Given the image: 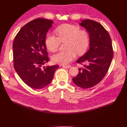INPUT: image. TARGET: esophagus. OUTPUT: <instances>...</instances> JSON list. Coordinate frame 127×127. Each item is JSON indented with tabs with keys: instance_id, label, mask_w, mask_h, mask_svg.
I'll return each instance as SVG.
<instances>
[{
	"instance_id": "1",
	"label": "esophagus",
	"mask_w": 127,
	"mask_h": 127,
	"mask_svg": "<svg viewBox=\"0 0 127 127\" xmlns=\"http://www.w3.org/2000/svg\"><path fill=\"white\" fill-rule=\"evenodd\" d=\"M63 67L66 68H70L71 67V66L70 65H64Z\"/></svg>"
}]
</instances>
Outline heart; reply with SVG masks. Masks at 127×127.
Listing matches in <instances>:
<instances>
[{
	"label": "heart",
	"instance_id": "1",
	"mask_svg": "<svg viewBox=\"0 0 127 127\" xmlns=\"http://www.w3.org/2000/svg\"><path fill=\"white\" fill-rule=\"evenodd\" d=\"M57 36L48 34L45 37V43L49 50L56 51L59 48L60 41H67L66 49L68 50L61 51L53 55V63L60 64L69 63L76 57V53L83 55L90 44V36L85 30H79L76 25L64 24L59 26L56 30Z\"/></svg>",
	"mask_w": 127,
	"mask_h": 127
}]
</instances>
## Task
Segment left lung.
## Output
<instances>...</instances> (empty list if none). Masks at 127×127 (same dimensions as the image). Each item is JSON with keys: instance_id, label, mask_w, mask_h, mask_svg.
Here are the masks:
<instances>
[{"instance_id": "8db88e82", "label": "left lung", "mask_w": 127, "mask_h": 127, "mask_svg": "<svg viewBox=\"0 0 127 127\" xmlns=\"http://www.w3.org/2000/svg\"><path fill=\"white\" fill-rule=\"evenodd\" d=\"M80 25L85 28L90 35V49L77 63L84 65L72 78L77 86L84 89L97 85L104 77L113 57L112 41L109 33L99 23L85 20Z\"/></svg>"}]
</instances>
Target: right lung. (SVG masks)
<instances>
[{"label": "right lung", "instance_id": "obj_1", "mask_svg": "<svg viewBox=\"0 0 127 127\" xmlns=\"http://www.w3.org/2000/svg\"><path fill=\"white\" fill-rule=\"evenodd\" d=\"M53 23L47 19H35L21 29L13 42L15 70L23 81L34 89L48 85L59 67L52 65L41 68L49 61L45 40Z\"/></svg>", "mask_w": 127, "mask_h": 127}]
</instances>
